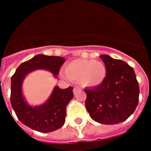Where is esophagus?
Wrapping results in <instances>:
<instances>
[{
    "label": "esophagus",
    "mask_w": 151,
    "mask_h": 151,
    "mask_svg": "<svg viewBox=\"0 0 151 151\" xmlns=\"http://www.w3.org/2000/svg\"><path fill=\"white\" fill-rule=\"evenodd\" d=\"M80 88H77V87H76V88H74V90H73V92H74V93H76L77 92V91H80Z\"/></svg>",
    "instance_id": "1"
}]
</instances>
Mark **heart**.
Instances as JSON below:
<instances>
[{
	"label": "heart",
	"instance_id": "heart-1",
	"mask_svg": "<svg viewBox=\"0 0 151 151\" xmlns=\"http://www.w3.org/2000/svg\"><path fill=\"white\" fill-rule=\"evenodd\" d=\"M65 74L70 80L80 82L84 87H96L104 81L107 74L103 62L93 59H77L65 66Z\"/></svg>",
	"mask_w": 151,
	"mask_h": 151
}]
</instances>
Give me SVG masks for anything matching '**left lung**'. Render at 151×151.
I'll return each instance as SVG.
<instances>
[{
	"label": "left lung",
	"instance_id": "obj_1",
	"mask_svg": "<svg viewBox=\"0 0 151 151\" xmlns=\"http://www.w3.org/2000/svg\"><path fill=\"white\" fill-rule=\"evenodd\" d=\"M107 70L104 81L85 88V107L93 121L118 124L133 114L139 101V88L133 68L121 60L101 55Z\"/></svg>",
	"mask_w": 151,
	"mask_h": 151
}]
</instances>
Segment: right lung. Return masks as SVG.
<instances>
[{
	"label": "right lung",
	"mask_w": 151,
	"mask_h": 151,
	"mask_svg": "<svg viewBox=\"0 0 151 151\" xmlns=\"http://www.w3.org/2000/svg\"><path fill=\"white\" fill-rule=\"evenodd\" d=\"M66 59L59 56L37 55L21 63L11 79V104L18 119L37 132L47 133L60 129L65 123L66 106L74 97L73 88L61 89L55 86L44 104L31 106L22 94V83L27 74L38 69L49 71L55 78Z\"/></svg>",
	"instance_id": "obj_1"
}]
</instances>
